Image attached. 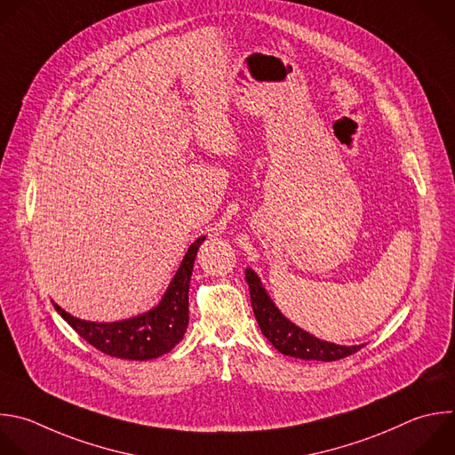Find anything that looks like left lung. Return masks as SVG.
Listing matches in <instances>:
<instances>
[{
	"label": "left lung",
	"instance_id": "8db88e82",
	"mask_svg": "<svg viewBox=\"0 0 455 455\" xmlns=\"http://www.w3.org/2000/svg\"><path fill=\"white\" fill-rule=\"evenodd\" d=\"M246 282L250 287L253 315L259 322L260 332L280 354L298 357V359H307V361H338L363 348V345L341 347V345L327 343L306 331L298 329L289 320H285L280 315V311L273 306V301L269 299L264 287L260 285L259 276L250 267L246 269Z\"/></svg>",
	"mask_w": 455,
	"mask_h": 455
}]
</instances>
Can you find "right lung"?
I'll return each mask as SVG.
<instances>
[{
  "label": "right lung",
  "mask_w": 455,
  "mask_h": 455,
  "mask_svg": "<svg viewBox=\"0 0 455 455\" xmlns=\"http://www.w3.org/2000/svg\"><path fill=\"white\" fill-rule=\"evenodd\" d=\"M198 237L188 250L173 282L161 304L146 315L116 323H92L73 318L57 304V313L96 350L119 359L148 361L168 354L186 334L189 323V283L198 246Z\"/></svg>",
  "instance_id": "obj_1"
}]
</instances>
